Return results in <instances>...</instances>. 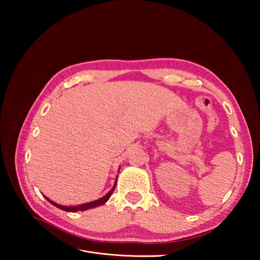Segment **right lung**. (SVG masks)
I'll return each instance as SVG.
<instances>
[{"instance_id":"1","label":"right lung","mask_w":260,"mask_h":260,"mask_svg":"<svg viewBox=\"0 0 260 260\" xmlns=\"http://www.w3.org/2000/svg\"><path fill=\"white\" fill-rule=\"evenodd\" d=\"M117 177H118V176H117ZM116 183H117V179H116V181H115L114 186L112 187V190L109 191L108 193H106V194L103 196V198H101V199H99V200H96V201L90 202V203H84V204H81V205H77V206H64V205H60V204H57V203H55V202L51 201L50 199L46 198V196H44V198H45L46 200H48L51 204H53L54 206H56L57 208L62 209V210H65V211H72V212H75V211H78V210L83 211V210L91 209V208L98 207V206H101V205H103V204H105V203L109 200V198H111V196H112V194H113V192H114V190H115V187H116Z\"/></svg>"}]
</instances>
